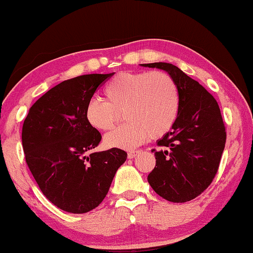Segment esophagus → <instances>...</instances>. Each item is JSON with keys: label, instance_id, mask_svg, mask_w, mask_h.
<instances>
[{"label": "esophagus", "instance_id": "34e87169", "mask_svg": "<svg viewBox=\"0 0 253 253\" xmlns=\"http://www.w3.org/2000/svg\"><path fill=\"white\" fill-rule=\"evenodd\" d=\"M138 154H139V151H130V152H128L127 156L129 160H131V158H135L137 155H138Z\"/></svg>", "mask_w": 253, "mask_h": 253}]
</instances>
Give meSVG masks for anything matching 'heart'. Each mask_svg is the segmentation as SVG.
<instances>
[{
    "instance_id": "heart-1",
    "label": "heart",
    "mask_w": 253,
    "mask_h": 253,
    "mask_svg": "<svg viewBox=\"0 0 253 253\" xmlns=\"http://www.w3.org/2000/svg\"><path fill=\"white\" fill-rule=\"evenodd\" d=\"M106 101L91 99L84 118L97 130H108L124 111L125 124L104 137L108 148L132 149L151 137L170 130L179 110V90L172 76L163 71L121 72L104 89Z\"/></svg>"
}]
</instances>
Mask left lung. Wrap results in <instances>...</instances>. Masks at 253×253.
Segmentation results:
<instances>
[{
  "instance_id": "1",
  "label": "left lung",
  "mask_w": 253,
  "mask_h": 253,
  "mask_svg": "<svg viewBox=\"0 0 253 253\" xmlns=\"http://www.w3.org/2000/svg\"><path fill=\"white\" fill-rule=\"evenodd\" d=\"M164 70L176 81L179 110L170 130L157 140L156 165L149 185L163 199L184 203L199 196L212 183L225 146L226 132L216 100L203 85L172 63H143Z\"/></svg>"
}]
</instances>
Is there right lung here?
<instances>
[{"label": "right lung", "instance_id": "add662e5", "mask_svg": "<svg viewBox=\"0 0 253 253\" xmlns=\"http://www.w3.org/2000/svg\"><path fill=\"white\" fill-rule=\"evenodd\" d=\"M111 74L76 77L54 85L29 109L22 127L25 161L44 196L69 213L97 208L127 153L119 148L89 154L101 135L84 108Z\"/></svg>", "mask_w": 253, "mask_h": 253}]
</instances>
